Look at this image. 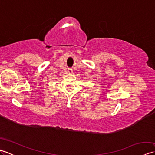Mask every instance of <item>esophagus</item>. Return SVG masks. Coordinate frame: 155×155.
<instances>
[{"label": "esophagus", "mask_w": 155, "mask_h": 155, "mask_svg": "<svg viewBox=\"0 0 155 155\" xmlns=\"http://www.w3.org/2000/svg\"><path fill=\"white\" fill-rule=\"evenodd\" d=\"M68 72L69 74H72V69L71 68H68Z\"/></svg>", "instance_id": "34e87169"}]
</instances>
